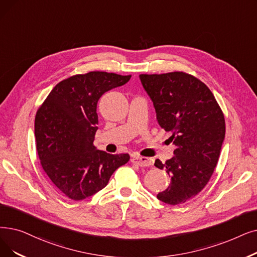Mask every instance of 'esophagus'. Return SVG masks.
Instances as JSON below:
<instances>
[{"label":"esophagus","mask_w":257,"mask_h":257,"mask_svg":"<svg viewBox=\"0 0 257 257\" xmlns=\"http://www.w3.org/2000/svg\"><path fill=\"white\" fill-rule=\"evenodd\" d=\"M131 163L140 167H147L151 165V160L148 158H144V156H133L131 159Z\"/></svg>","instance_id":"obj_1"}]
</instances>
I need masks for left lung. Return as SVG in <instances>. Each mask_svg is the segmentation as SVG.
I'll return each instance as SVG.
<instances>
[{
  "instance_id": "8db88e82",
  "label": "left lung",
  "mask_w": 257,
  "mask_h": 257,
  "mask_svg": "<svg viewBox=\"0 0 257 257\" xmlns=\"http://www.w3.org/2000/svg\"><path fill=\"white\" fill-rule=\"evenodd\" d=\"M140 79L160 126L171 133L175 146L172 159L154 163L171 177L158 198L172 206L184 204L203 190L214 172L225 139L224 113L210 89L191 74H140Z\"/></svg>"
}]
</instances>
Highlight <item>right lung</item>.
Returning a JSON list of instances; mask_svg holds the SVG:
<instances>
[{"label": "right lung", "mask_w": 257, "mask_h": 257, "mask_svg": "<svg viewBox=\"0 0 257 257\" xmlns=\"http://www.w3.org/2000/svg\"><path fill=\"white\" fill-rule=\"evenodd\" d=\"M131 75L105 71L75 74L60 82L35 119L37 150L43 170L59 190L82 200L102 190L129 154H109L93 146L99 97Z\"/></svg>", "instance_id": "obj_1"}]
</instances>
